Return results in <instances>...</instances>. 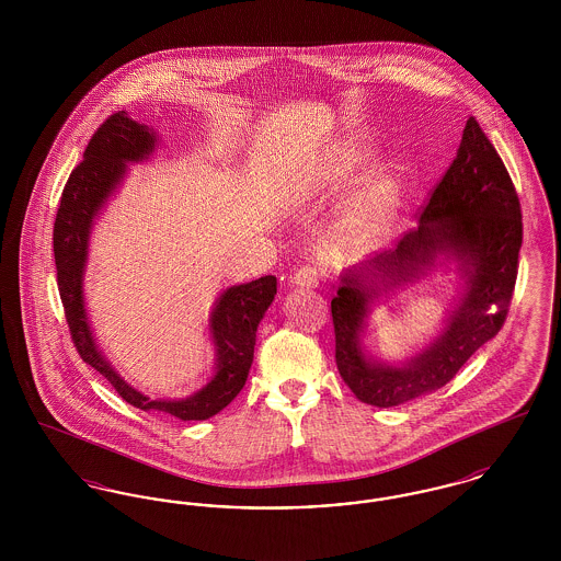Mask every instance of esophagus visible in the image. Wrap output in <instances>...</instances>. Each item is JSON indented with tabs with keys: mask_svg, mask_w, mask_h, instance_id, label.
Listing matches in <instances>:
<instances>
[{
	"mask_svg": "<svg viewBox=\"0 0 561 561\" xmlns=\"http://www.w3.org/2000/svg\"><path fill=\"white\" fill-rule=\"evenodd\" d=\"M290 284H293L294 288L313 290V288L320 286V273H318V268L300 267L290 277Z\"/></svg>",
	"mask_w": 561,
	"mask_h": 561,
	"instance_id": "34e87169",
	"label": "esophagus"
}]
</instances>
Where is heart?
Wrapping results in <instances>:
<instances>
[{
	"label": "heart",
	"mask_w": 561,
	"mask_h": 561,
	"mask_svg": "<svg viewBox=\"0 0 561 561\" xmlns=\"http://www.w3.org/2000/svg\"><path fill=\"white\" fill-rule=\"evenodd\" d=\"M370 149L364 142L345 140L334 147L328 161L332 176H353L370 160ZM401 185L393 168L382 165L368 176L348 204L345 231L353 240L370 241L380 238L393 225L400 210Z\"/></svg>",
	"instance_id": "b5f03b06"
}]
</instances>
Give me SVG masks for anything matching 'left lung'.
Instances as JSON below:
<instances>
[{
	"instance_id": "obj_1",
	"label": "left lung",
	"mask_w": 561,
	"mask_h": 561,
	"mask_svg": "<svg viewBox=\"0 0 561 561\" xmlns=\"http://www.w3.org/2000/svg\"><path fill=\"white\" fill-rule=\"evenodd\" d=\"M522 210L507 168L476 117L467 119L453 165L433 188L419 229L341 275L332 298L336 366L355 398L376 408L416 400L450 382L507 318L522 248ZM454 260L463 290L443 332L401 365L374 360L360 332L385 291Z\"/></svg>"
}]
</instances>
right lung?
<instances>
[{
  "mask_svg": "<svg viewBox=\"0 0 561 561\" xmlns=\"http://www.w3.org/2000/svg\"><path fill=\"white\" fill-rule=\"evenodd\" d=\"M160 136L149 126L113 113L90 138L83 160L71 172L54 222V263L65 318L81 359L103 374L134 408L163 412L181 421H206L238 398L254 359L256 328L277 294L273 275L231 286L220 294L210 313V339L216 353L213 378L185 400H151L128 385L96 345L83 302V271L94 218L122 185L128 163L149 160Z\"/></svg>",
  "mask_w": 561,
  "mask_h": 561,
  "instance_id": "right-lung-1",
  "label": "right lung"
}]
</instances>
